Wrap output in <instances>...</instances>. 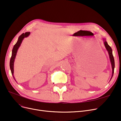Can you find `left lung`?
<instances>
[{
	"label": "left lung",
	"instance_id": "left-lung-1",
	"mask_svg": "<svg viewBox=\"0 0 121 121\" xmlns=\"http://www.w3.org/2000/svg\"><path fill=\"white\" fill-rule=\"evenodd\" d=\"M104 45L105 46V48L107 49V50L108 52L109 55V57H110V61L111 63V65H112V77L111 78V79L113 77V73H114V68H115V62H114V57L113 56V54H112V50L111 48L108 44L105 41V40H104Z\"/></svg>",
	"mask_w": 121,
	"mask_h": 121
}]
</instances>
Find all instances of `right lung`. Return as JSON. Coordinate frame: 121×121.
Returning <instances> with one entry per match:
<instances>
[{
    "label": "right lung",
    "mask_w": 121,
    "mask_h": 121,
    "mask_svg": "<svg viewBox=\"0 0 121 121\" xmlns=\"http://www.w3.org/2000/svg\"><path fill=\"white\" fill-rule=\"evenodd\" d=\"M30 34V32H26L25 33H22L20 37H18V40H17V43L14 45L13 48V50H12V56L11 57V59H10V69L11 71L12 74L13 75V78L15 80V81H16V80L15 79L14 76V63L15 59L16 54H17V50L18 48L20 47L23 39L25 37H27V36H28Z\"/></svg>",
    "instance_id": "add662e5"
}]
</instances>
